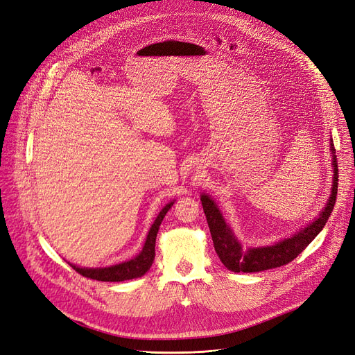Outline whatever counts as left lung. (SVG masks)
<instances>
[{
    "label": "left lung",
    "instance_id": "8db88e82",
    "mask_svg": "<svg viewBox=\"0 0 355 355\" xmlns=\"http://www.w3.org/2000/svg\"><path fill=\"white\" fill-rule=\"evenodd\" d=\"M331 150L334 155V182L331 189V198L327 200L324 209L306 228L300 230L291 239L282 240L275 245L256 247L248 248V250H243L241 244L234 237L231 228L227 225V222L224 216H222L216 203L209 198L207 194H202L200 200L207 219L209 230H211L215 250L227 269L232 272L250 273L284 266L286 263H290L291 260H294L314 239L318 237V234L323 230L327 219H329L334 211L338 194V162L334 141L331 143Z\"/></svg>",
    "mask_w": 355,
    "mask_h": 355
}]
</instances>
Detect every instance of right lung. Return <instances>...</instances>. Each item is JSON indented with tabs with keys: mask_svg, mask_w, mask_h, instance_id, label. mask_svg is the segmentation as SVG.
Instances as JSON below:
<instances>
[{
	"mask_svg": "<svg viewBox=\"0 0 355 355\" xmlns=\"http://www.w3.org/2000/svg\"><path fill=\"white\" fill-rule=\"evenodd\" d=\"M174 205V202L168 203L162 211L159 212V215L156 216L153 225L149 230L146 243H144L141 252L128 261H123L120 265H114L110 268H78L76 265H70L76 272H78L80 275L90 279H96V281H102V282H121V281H128V279H135V278H140L146 273L155 259V243H156V235L157 231H159L161 222L165 218L166 212L171 209V206Z\"/></svg>",
	"mask_w": 355,
	"mask_h": 355,
	"instance_id": "right-lung-1",
	"label": "right lung"
}]
</instances>
